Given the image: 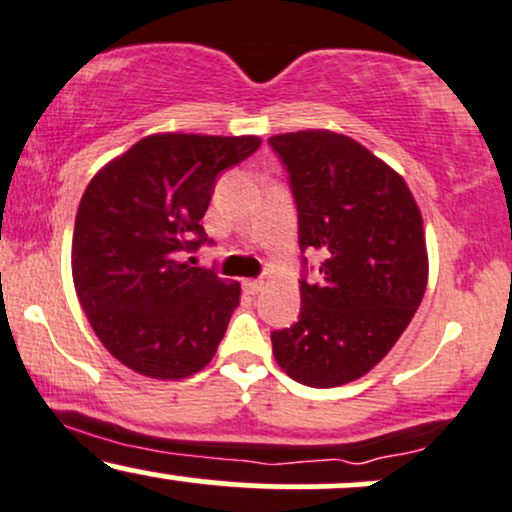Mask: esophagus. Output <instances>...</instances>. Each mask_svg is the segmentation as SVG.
<instances>
[{"label":"esophagus","instance_id":"obj_1","mask_svg":"<svg viewBox=\"0 0 512 512\" xmlns=\"http://www.w3.org/2000/svg\"><path fill=\"white\" fill-rule=\"evenodd\" d=\"M243 286H245V291L252 293V296H257V293L264 289V281H260V279H245Z\"/></svg>","mask_w":512,"mask_h":512}]
</instances>
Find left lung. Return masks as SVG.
I'll use <instances>...</instances> for the list:
<instances>
[{"instance_id": "obj_1", "label": "left lung", "mask_w": 512, "mask_h": 512, "mask_svg": "<svg viewBox=\"0 0 512 512\" xmlns=\"http://www.w3.org/2000/svg\"><path fill=\"white\" fill-rule=\"evenodd\" d=\"M291 175L298 243L325 257L322 284L301 281V317L272 334L279 368L308 387L358 380L390 354L428 284L421 209L383 158L330 129L276 134Z\"/></svg>"}]
</instances>
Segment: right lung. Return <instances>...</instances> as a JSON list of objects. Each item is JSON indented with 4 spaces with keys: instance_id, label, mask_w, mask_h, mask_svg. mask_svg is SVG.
<instances>
[{
    "instance_id": "obj_1",
    "label": "right lung",
    "mask_w": 512,
    "mask_h": 512,
    "mask_svg": "<svg viewBox=\"0 0 512 512\" xmlns=\"http://www.w3.org/2000/svg\"><path fill=\"white\" fill-rule=\"evenodd\" d=\"M260 144L255 134L158 132L88 182L72 238L74 289L96 337L122 366L182 380L214 358L240 284L180 257L204 240L199 221L216 175Z\"/></svg>"
}]
</instances>
